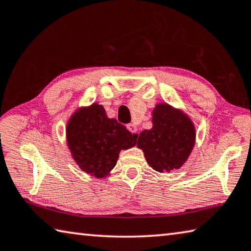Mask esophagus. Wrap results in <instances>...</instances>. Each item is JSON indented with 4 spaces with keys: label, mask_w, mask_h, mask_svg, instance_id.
<instances>
[{
    "label": "esophagus",
    "mask_w": 251,
    "mask_h": 251,
    "mask_svg": "<svg viewBox=\"0 0 251 251\" xmlns=\"http://www.w3.org/2000/svg\"><path fill=\"white\" fill-rule=\"evenodd\" d=\"M126 128L130 131L131 133H138V126L133 125V123H129V125H126Z\"/></svg>",
    "instance_id": "34e87169"
}]
</instances>
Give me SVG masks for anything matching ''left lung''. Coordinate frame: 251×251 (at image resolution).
<instances>
[{"label":"left lung","instance_id":"1","mask_svg":"<svg viewBox=\"0 0 251 251\" xmlns=\"http://www.w3.org/2000/svg\"><path fill=\"white\" fill-rule=\"evenodd\" d=\"M152 114V129L140 133L138 148L157 172L178 170L195 144L194 125L185 113L168 103L156 104Z\"/></svg>","mask_w":251,"mask_h":251}]
</instances>
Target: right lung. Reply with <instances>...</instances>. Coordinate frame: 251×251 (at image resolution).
Wrapping results in <instances>:
<instances>
[{
    "label": "right lung",
    "mask_w": 251,
    "mask_h": 251,
    "mask_svg": "<svg viewBox=\"0 0 251 251\" xmlns=\"http://www.w3.org/2000/svg\"><path fill=\"white\" fill-rule=\"evenodd\" d=\"M66 135L79 168L97 178L107 176L120 151L134 147L138 138L116 119H109L98 103L78 109L69 119Z\"/></svg>",
    "instance_id": "obj_1"
}]
</instances>
